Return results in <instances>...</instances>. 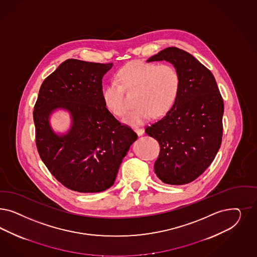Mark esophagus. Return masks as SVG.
I'll return each mask as SVG.
<instances>
[{"instance_id": "esophagus-1", "label": "esophagus", "mask_w": 257, "mask_h": 257, "mask_svg": "<svg viewBox=\"0 0 257 257\" xmlns=\"http://www.w3.org/2000/svg\"><path fill=\"white\" fill-rule=\"evenodd\" d=\"M134 132L138 134V136H142L144 133H145V131L143 128H140V127H135Z\"/></svg>"}]
</instances>
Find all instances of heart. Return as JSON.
Instances as JSON below:
<instances>
[{"instance_id": "1", "label": "heart", "mask_w": 257, "mask_h": 257, "mask_svg": "<svg viewBox=\"0 0 257 257\" xmlns=\"http://www.w3.org/2000/svg\"><path fill=\"white\" fill-rule=\"evenodd\" d=\"M117 78L125 89L137 91V106L123 117L124 123L131 125H140L153 115L166 114L174 105L181 87L180 74L170 64L133 61L118 72ZM121 85L111 81L103 91L105 105L117 116L123 115L127 108Z\"/></svg>"}]
</instances>
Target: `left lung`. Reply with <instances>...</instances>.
<instances>
[{
  "label": "left lung",
  "instance_id": "obj_1",
  "mask_svg": "<svg viewBox=\"0 0 257 257\" xmlns=\"http://www.w3.org/2000/svg\"><path fill=\"white\" fill-rule=\"evenodd\" d=\"M163 60L178 70L180 91L172 108L146 133L161 147L154 165L158 178L182 185L202 174L220 148L223 99L213 74L189 53L168 47L147 62Z\"/></svg>",
  "mask_w": 257,
  "mask_h": 257
}]
</instances>
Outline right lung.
<instances>
[{
  "instance_id": "1",
  "label": "right lung",
  "mask_w": 257,
  "mask_h": 257,
  "mask_svg": "<svg viewBox=\"0 0 257 257\" xmlns=\"http://www.w3.org/2000/svg\"><path fill=\"white\" fill-rule=\"evenodd\" d=\"M113 64L67 59L45 78L33 118L42 162L65 187L79 193L108 189L137 134L120 124L103 99L102 78ZM59 110L70 126L56 132L50 118Z\"/></svg>"
}]
</instances>
